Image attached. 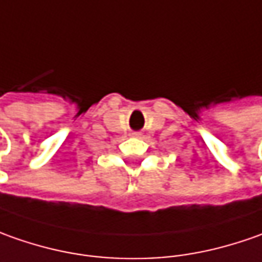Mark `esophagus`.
I'll use <instances>...</instances> for the list:
<instances>
[{"mask_svg": "<svg viewBox=\"0 0 262 262\" xmlns=\"http://www.w3.org/2000/svg\"><path fill=\"white\" fill-rule=\"evenodd\" d=\"M133 136H136V138H139L140 133H138V132H135V133H133Z\"/></svg>", "mask_w": 262, "mask_h": 262, "instance_id": "esophagus-1", "label": "esophagus"}]
</instances>
